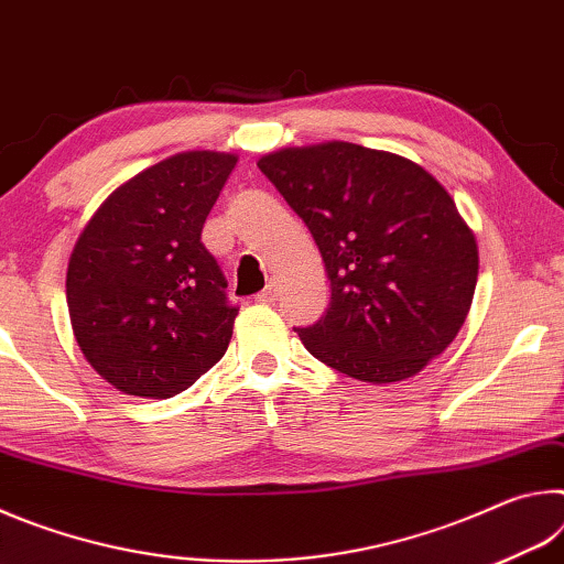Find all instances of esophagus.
I'll return each instance as SVG.
<instances>
[{
	"label": "esophagus",
	"instance_id": "1",
	"mask_svg": "<svg viewBox=\"0 0 564 564\" xmlns=\"http://www.w3.org/2000/svg\"><path fill=\"white\" fill-rule=\"evenodd\" d=\"M279 293H281V283L279 281H271L269 285H265V289L259 293V301L261 303H275L279 301Z\"/></svg>",
	"mask_w": 564,
	"mask_h": 564
}]
</instances>
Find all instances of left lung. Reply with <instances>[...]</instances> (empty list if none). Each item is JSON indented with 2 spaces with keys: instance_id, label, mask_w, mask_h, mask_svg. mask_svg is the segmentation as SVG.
Here are the masks:
<instances>
[{
  "instance_id": "8db88e82",
  "label": "left lung",
  "mask_w": 564,
  "mask_h": 564,
  "mask_svg": "<svg viewBox=\"0 0 564 564\" xmlns=\"http://www.w3.org/2000/svg\"><path fill=\"white\" fill-rule=\"evenodd\" d=\"M259 169L326 263V316L295 328L311 356L362 383H398L451 346L473 303L477 243L423 166L328 141L273 151Z\"/></svg>"
}]
</instances>
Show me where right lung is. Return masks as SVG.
Here are the masks:
<instances>
[{"instance_id":"add662e5","label":"right lung","mask_w":564,"mask_h":564,"mask_svg":"<svg viewBox=\"0 0 564 564\" xmlns=\"http://www.w3.org/2000/svg\"><path fill=\"white\" fill-rule=\"evenodd\" d=\"M236 161L218 151L159 161L79 234L66 269L74 338L121 393L171 398L224 358L238 308L202 231Z\"/></svg>"}]
</instances>
